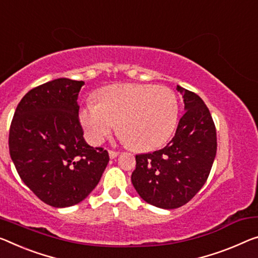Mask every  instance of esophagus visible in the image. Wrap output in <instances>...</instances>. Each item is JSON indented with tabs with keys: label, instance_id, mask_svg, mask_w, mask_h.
Segmentation results:
<instances>
[{
	"label": "esophagus",
	"instance_id": "obj_1",
	"mask_svg": "<svg viewBox=\"0 0 258 258\" xmlns=\"http://www.w3.org/2000/svg\"><path fill=\"white\" fill-rule=\"evenodd\" d=\"M108 153H109L110 159H114V158H116L118 156V152L114 151V150H108Z\"/></svg>",
	"mask_w": 258,
	"mask_h": 258
}]
</instances>
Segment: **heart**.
Instances as JSON below:
<instances>
[{"label":"heart","mask_w":258,"mask_h":258,"mask_svg":"<svg viewBox=\"0 0 258 258\" xmlns=\"http://www.w3.org/2000/svg\"><path fill=\"white\" fill-rule=\"evenodd\" d=\"M99 102L82 107L79 120L88 140L100 144L115 129L137 151H152L167 142L176 126L179 102L173 90L151 84L110 85Z\"/></svg>","instance_id":"obj_1"}]
</instances>
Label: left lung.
I'll list each match as a JSON object with an SVG mask.
<instances>
[{
	"mask_svg": "<svg viewBox=\"0 0 258 258\" xmlns=\"http://www.w3.org/2000/svg\"><path fill=\"white\" fill-rule=\"evenodd\" d=\"M184 114L164 149L136 156L133 185L146 203L176 209L191 200L207 182L217 152V133L210 110L196 93L176 86Z\"/></svg>",
	"mask_w": 258,
	"mask_h": 258,
	"instance_id": "1",
	"label": "left lung"
}]
</instances>
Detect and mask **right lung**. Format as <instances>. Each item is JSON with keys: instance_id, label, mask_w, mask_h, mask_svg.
Returning a JSON list of instances; mask_svg holds the SVG:
<instances>
[{"instance_id": "add662e5", "label": "right lung", "mask_w": 258, "mask_h": 258, "mask_svg": "<svg viewBox=\"0 0 258 258\" xmlns=\"http://www.w3.org/2000/svg\"><path fill=\"white\" fill-rule=\"evenodd\" d=\"M83 81L57 78L29 91L15 110L10 157L27 187L54 208L78 204L97 187L108 152L83 137L77 104Z\"/></svg>"}]
</instances>
